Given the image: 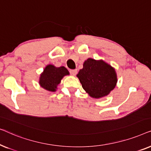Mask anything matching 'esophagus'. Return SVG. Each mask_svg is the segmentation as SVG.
<instances>
[{
  "label": "esophagus",
  "mask_w": 151,
  "mask_h": 151,
  "mask_svg": "<svg viewBox=\"0 0 151 151\" xmlns=\"http://www.w3.org/2000/svg\"><path fill=\"white\" fill-rule=\"evenodd\" d=\"M69 72L72 76H76V73H77V69H71Z\"/></svg>",
  "instance_id": "obj_1"
}]
</instances>
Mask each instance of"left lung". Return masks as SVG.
I'll use <instances>...</instances> for the list:
<instances>
[{
  "label": "left lung",
  "instance_id": "left-lung-1",
  "mask_svg": "<svg viewBox=\"0 0 151 151\" xmlns=\"http://www.w3.org/2000/svg\"><path fill=\"white\" fill-rule=\"evenodd\" d=\"M82 88L95 98L106 96L115 88L117 76L115 69L102 60L88 58L77 75Z\"/></svg>",
  "mask_w": 151,
  "mask_h": 151
}]
</instances>
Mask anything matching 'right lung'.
Segmentation results:
<instances>
[{
  "mask_svg": "<svg viewBox=\"0 0 151 151\" xmlns=\"http://www.w3.org/2000/svg\"><path fill=\"white\" fill-rule=\"evenodd\" d=\"M68 70L65 67H55L53 65H47L40 75L39 83L42 88L49 91H55L62 78L69 75Z\"/></svg>",
  "mask_w": 151,
  "mask_h": 151,
  "instance_id": "add662e5",
  "label": "right lung"
}]
</instances>
